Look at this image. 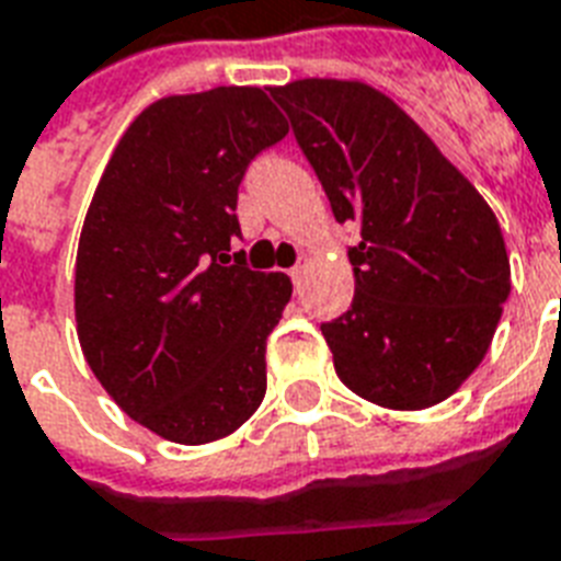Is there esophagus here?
I'll use <instances>...</instances> for the list:
<instances>
[{"label":"esophagus","instance_id":"34e87169","mask_svg":"<svg viewBox=\"0 0 561 561\" xmlns=\"http://www.w3.org/2000/svg\"><path fill=\"white\" fill-rule=\"evenodd\" d=\"M307 268H310V257H307V254H301V257H298V263L289 268V277H293L295 284H301V277L307 275Z\"/></svg>","mask_w":561,"mask_h":561}]
</instances>
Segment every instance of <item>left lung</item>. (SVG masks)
<instances>
[{
  "instance_id": "1",
  "label": "left lung",
  "mask_w": 561,
  "mask_h": 561,
  "mask_svg": "<svg viewBox=\"0 0 561 561\" xmlns=\"http://www.w3.org/2000/svg\"><path fill=\"white\" fill-rule=\"evenodd\" d=\"M268 93L336 221L359 225L351 310L321 324L336 375L389 410L442 403L483 363L510 298L492 207L375 87L301 78Z\"/></svg>"
}]
</instances>
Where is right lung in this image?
Instances as JSON below:
<instances>
[{"label": "right lung", "mask_w": 561, "mask_h": 561, "mask_svg": "<svg viewBox=\"0 0 561 561\" xmlns=\"http://www.w3.org/2000/svg\"><path fill=\"white\" fill-rule=\"evenodd\" d=\"M286 131L260 87L167 95L123 134L87 210V366L123 412L178 445L231 436L266 394V340L293 284L251 272L231 242L242 175Z\"/></svg>", "instance_id": "obj_1"}]
</instances>
